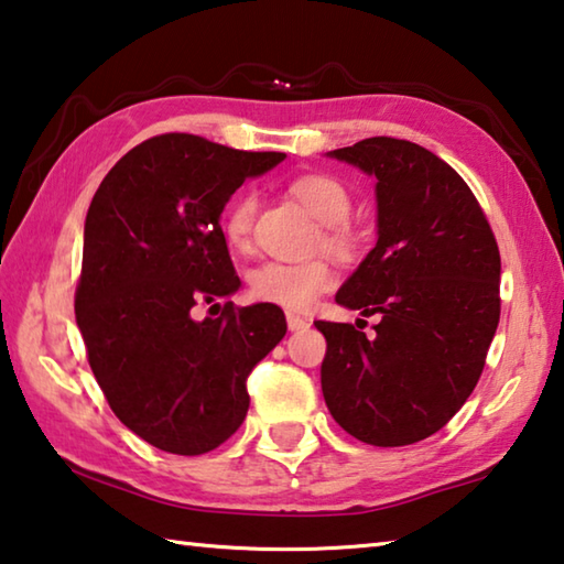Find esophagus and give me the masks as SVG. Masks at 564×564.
<instances>
[{"instance_id": "esophagus-1", "label": "esophagus", "mask_w": 564, "mask_h": 564, "mask_svg": "<svg viewBox=\"0 0 564 564\" xmlns=\"http://www.w3.org/2000/svg\"><path fill=\"white\" fill-rule=\"evenodd\" d=\"M285 323H289V330H305L311 326V323L301 318L299 313H289V316H285Z\"/></svg>"}]
</instances>
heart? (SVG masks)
Here are the masks:
<instances>
[{
    "label": "heart",
    "mask_w": 564,
    "mask_h": 564,
    "mask_svg": "<svg viewBox=\"0 0 564 564\" xmlns=\"http://www.w3.org/2000/svg\"><path fill=\"white\" fill-rule=\"evenodd\" d=\"M291 196L301 202L323 224L316 238V248L330 253L338 261L356 259L360 234L348 221L352 196L340 178L330 174H303L289 184ZM256 216H259V196L253 191H241L228 202L221 216V231L228 248L246 253L253 243ZM336 275L326 259L308 261H265L248 275V291L256 301L281 305L289 311L311 308L321 293H326Z\"/></svg>",
    "instance_id": "obj_1"
}]
</instances>
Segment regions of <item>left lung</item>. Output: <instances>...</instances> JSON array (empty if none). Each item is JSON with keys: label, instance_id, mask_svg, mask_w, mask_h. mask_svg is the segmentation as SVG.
I'll return each instance as SVG.
<instances>
[{"label": "left lung", "instance_id": "1", "mask_svg": "<svg viewBox=\"0 0 564 564\" xmlns=\"http://www.w3.org/2000/svg\"><path fill=\"white\" fill-rule=\"evenodd\" d=\"M330 156L378 178V243L336 303L380 321L370 336L316 321L323 398L362 443L425 441L480 380L500 321V248L470 186L433 151L373 137Z\"/></svg>", "mask_w": 564, "mask_h": 564}]
</instances>
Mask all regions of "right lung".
<instances>
[{
    "mask_svg": "<svg viewBox=\"0 0 564 564\" xmlns=\"http://www.w3.org/2000/svg\"><path fill=\"white\" fill-rule=\"evenodd\" d=\"M283 159L161 133L123 154L91 198L76 326L113 415L159 451L226 443L246 417L248 376L285 336L271 303L226 301L204 321L194 311L241 285L218 216L248 176Z\"/></svg>",
    "mask_w": 564,
    "mask_h": 564,
    "instance_id": "add662e5",
    "label": "right lung"
}]
</instances>
